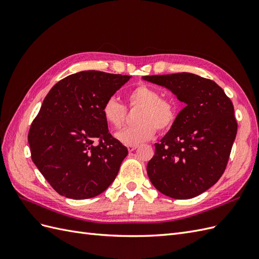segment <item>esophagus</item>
Masks as SVG:
<instances>
[{"label":"esophagus","instance_id":"esophagus-1","mask_svg":"<svg viewBox=\"0 0 259 259\" xmlns=\"http://www.w3.org/2000/svg\"><path fill=\"white\" fill-rule=\"evenodd\" d=\"M137 148H138V146H133V145H130V146H127V149H128V151H130V152H132V151L136 150Z\"/></svg>","mask_w":259,"mask_h":259}]
</instances>
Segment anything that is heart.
<instances>
[{"mask_svg": "<svg viewBox=\"0 0 259 259\" xmlns=\"http://www.w3.org/2000/svg\"><path fill=\"white\" fill-rule=\"evenodd\" d=\"M126 108L137 110L135 125L121 131L116 138L125 145L136 146L153 137L155 130L165 133L174 126L178 109L173 99L161 97V92L149 85L140 84L133 89L126 97ZM125 106L115 98H108L101 108L104 120L113 130L123 127L127 120Z\"/></svg>", "mask_w": 259, "mask_h": 259, "instance_id": "b5f03b06", "label": "heart"}]
</instances>
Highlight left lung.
Wrapping results in <instances>:
<instances>
[{
    "mask_svg": "<svg viewBox=\"0 0 259 259\" xmlns=\"http://www.w3.org/2000/svg\"><path fill=\"white\" fill-rule=\"evenodd\" d=\"M143 79L173 92L186 107L148 162L152 185L173 199H191L222 177L236 139L232 101L214 81L180 72Z\"/></svg>",
    "mask_w": 259,
    "mask_h": 259,
    "instance_id": "8db88e82",
    "label": "left lung"
}]
</instances>
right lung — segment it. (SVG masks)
<instances>
[{"instance_id": "right-lung-1", "label": "right lung", "mask_w": 259, "mask_h": 259, "mask_svg": "<svg viewBox=\"0 0 259 259\" xmlns=\"http://www.w3.org/2000/svg\"><path fill=\"white\" fill-rule=\"evenodd\" d=\"M131 79L96 70L54 85L31 124V159L53 189L66 198L90 199L115 179L127 148L108 131L101 108Z\"/></svg>"}]
</instances>
